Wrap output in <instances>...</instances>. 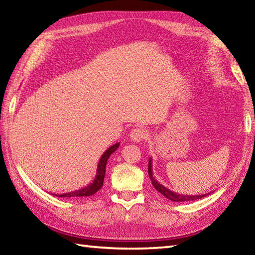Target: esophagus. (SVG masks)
Returning a JSON list of instances; mask_svg holds the SVG:
<instances>
[{"label":"esophagus","instance_id":"esophagus-1","mask_svg":"<svg viewBox=\"0 0 255 255\" xmlns=\"http://www.w3.org/2000/svg\"><path fill=\"white\" fill-rule=\"evenodd\" d=\"M130 139L135 143H139L143 139H145L146 136H147V131L143 128H135L130 131Z\"/></svg>","mask_w":255,"mask_h":255}]
</instances>
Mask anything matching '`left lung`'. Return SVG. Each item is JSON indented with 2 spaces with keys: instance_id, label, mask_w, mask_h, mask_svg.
<instances>
[{
  "instance_id": "left-lung-1",
  "label": "left lung",
  "mask_w": 255,
  "mask_h": 255,
  "mask_svg": "<svg viewBox=\"0 0 255 255\" xmlns=\"http://www.w3.org/2000/svg\"><path fill=\"white\" fill-rule=\"evenodd\" d=\"M148 175L149 179L152 181L153 187L157 190V191L163 195L167 199H170L172 201H191V200H197V199H201L206 196H208L209 193H204V195H199V196H189V195H180V193H176L174 191H171L170 189H167L166 187H164L163 184L157 182L155 178L153 176V166H152V158H149L148 161Z\"/></svg>"
}]
</instances>
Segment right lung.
<instances>
[{
	"label": "right lung",
	"instance_id": "1",
	"mask_svg": "<svg viewBox=\"0 0 255 255\" xmlns=\"http://www.w3.org/2000/svg\"><path fill=\"white\" fill-rule=\"evenodd\" d=\"M119 143L114 144L112 146H110L105 153L102 154V156L100 158V161L98 163V169H97V174L96 178H94L93 182L90 183L86 187H83L81 189L74 190V191L71 192H66V193H60V195H54L56 197L59 198H83V197H90L94 195V193L98 192L99 190L102 188L103 185V180H105V175H106V165L108 162V158H109L110 155L117 150V148L119 147Z\"/></svg>",
	"mask_w": 255,
	"mask_h": 255
}]
</instances>
